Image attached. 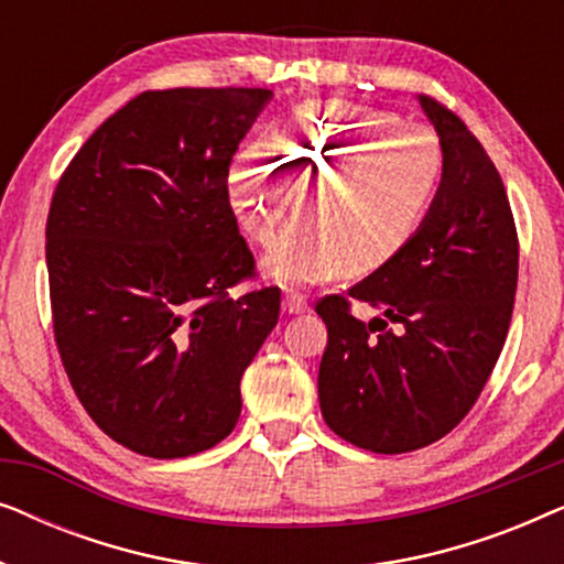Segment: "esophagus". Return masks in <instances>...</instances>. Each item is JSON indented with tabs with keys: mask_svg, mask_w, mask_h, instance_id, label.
Instances as JSON below:
<instances>
[{
	"mask_svg": "<svg viewBox=\"0 0 564 564\" xmlns=\"http://www.w3.org/2000/svg\"><path fill=\"white\" fill-rule=\"evenodd\" d=\"M282 311L288 315H303L307 311V300L300 292H288L282 300Z\"/></svg>",
	"mask_w": 564,
	"mask_h": 564,
	"instance_id": "esophagus-1",
	"label": "esophagus"
}]
</instances>
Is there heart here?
<instances>
[{"instance_id":"b5f03b06","label":"heart","mask_w":564,"mask_h":564,"mask_svg":"<svg viewBox=\"0 0 564 564\" xmlns=\"http://www.w3.org/2000/svg\"><path fill=\"white\" fill-rule=\"evenodd\" d=\"M323 180L311 223L292 228L264 259L280 288H307L341 272L392 264L426 223L444 180V149L429 128L400 126L365 105H303L272 143H251L228 172V197L246 234L272 246L295 203L292 180Z\"/></svg>"}]
</instances>
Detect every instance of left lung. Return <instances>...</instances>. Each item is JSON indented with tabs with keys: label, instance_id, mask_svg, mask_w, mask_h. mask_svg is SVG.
Returning <instances> with one entry per match:
<instances>
[{
	"label": "left lung",
	"instance_id": "obj_1",
	"mask_svg": "<svg viewBox=\"0 0 564 564\" xmlns=\"http://www.w3.org/2000/svg\"><path fill=\"white\" fill-rule=\"evenodd\" d=\"M419 102L444 149L426 223L392 264L315 305L328 328L323 419L377 454L421 449L465 419L503 349L519 282V238L496 164L457 115L431 97ZM351 302L381 315L354 319Z\"/></svg>",
	"mask_w": 564,
	"mask_h": 564
}]
</instances>
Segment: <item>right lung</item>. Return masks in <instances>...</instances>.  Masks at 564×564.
I'll return each mask as SVG.
<instances>
[{
    "mask_svg": "<svg viewBox=\"0 0 564 564\" xmlns=\"http://www.w3.org/2000/svg\"><path fill=\"white\" fill-rule=\"evenodd\" d=\"M269 89L143 91L66 166L45 226L53 334L76 398L130 452H205L241 415V377L280 318L253 274L228 166Z\"/></svg>",
    "mask_w": 564,
    "mask_h": 564,
    "instance_id": "1",
    "label": "right lung"
}]
</instances>
